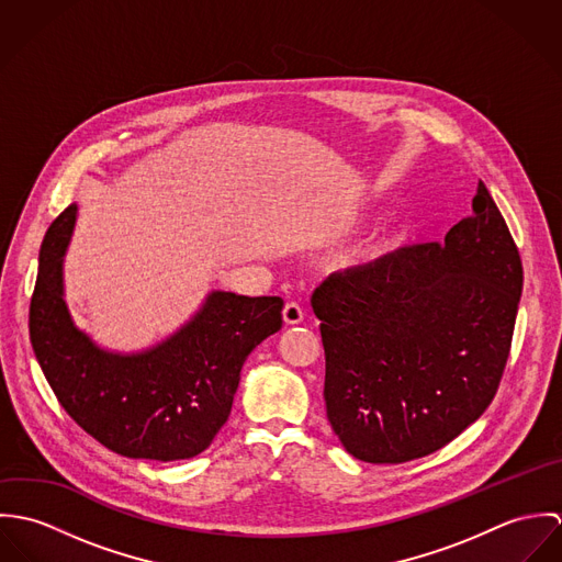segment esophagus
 <instances>
[{
	"mask_svg": "<svg viewBox=\"0 0 562 562\" xmlns=\"http://www.w3.org/2000/svg\"><path fill=\"white\" fill-rule=\"evenodd\" d=\"M303 318H305V312H303V307L296 301L285 303V307H283V321H285V324H299V322H303Z\"/></svg>",
	"mask_w": 562,
	"mask_h": 562,
	"instance_id": "obj_1",
	"label": "esophagus"
}]
</instances>
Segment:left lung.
Listing matches in <instances>:
<instances>
[{
  "label": "left lung",
  "mask_w": 562,
  "mask_h": 562,
  "mask_svg": "<svg viewBox=\"0 0 562 562\" xmlns=\"http://www.w3.org/2000/svg\"><path fill=\"white\" fill-rule=\"evenodd\" d=\"M524 285L517 244L484 183L443 241L333 272L312 296L326 417L366 463L426 457L491 404Z\"/></svg>",
  "instance_id": "8db88e82"
}]
</instances>
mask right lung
I'll use <instances>...</instances> for the list:
<instances>
[{"mask_svg": "<svg viewBox=\"0 0 562 562\" xmlns=\"http://www.w3.org/2000/svg\"><path fill=\"white\" fill-rule=\"evenodd\" d=\"M69 205L47 229L30 301V341L63 408L90 437L127 459L201 454L232 413L250 350L283 324L279 296L212 292L179 333L140 355H112L78 330L63 301Z\"/></svg>", "mask_w": 562, "mask_h": 562, "instance_id": "1", "label": "right lung"}]
</instances>
